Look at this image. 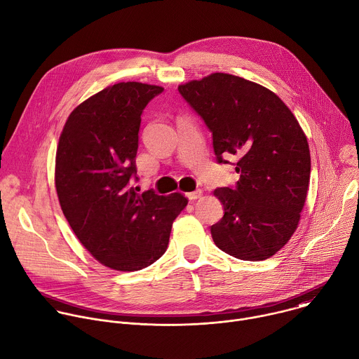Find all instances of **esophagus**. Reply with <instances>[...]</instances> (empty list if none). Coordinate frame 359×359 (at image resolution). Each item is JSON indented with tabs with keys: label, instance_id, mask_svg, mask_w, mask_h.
I'll return each instance as SVG.
<instances>
[{
	"label": "esophagus",
	"instance_id": "34e87169",
	"mask_svg": "<svg viewBox=\"0 0 359 359\" xmlns=\"http://www.w3.org/2000/svg\"><path fill=\"white\" fill-rule=\"evenodd\" d=\"M201 194H203V191H201L200 189H197V190H194V191L186 193V197H187L189 200H197V198L201 197Z\"/></svg>",
	"mask_w": 359,
	"mask_h": 359
}]
</instances>
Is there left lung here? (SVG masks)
Instances as JSON below:
<instances>
[{
    "instance_id": "1",
    "label": "left lung",
    "mask_w": 359,
    "mask_h": 359,
    "mask_svg": "<svg viewBox=\"0 0 359 359\" xmlns=\"http://www.w3.org/2000/svg\"><path fill=\"white\" fill-rule=\"evenodd\" d=\"M179 93L211 131L218 163L236 158V186L214 190L224 205L211 225L215 245L243 261L271 258L294 233L310 183V149L296 116L273 91L226 73Z\"/></svg>"
}]
</instances>
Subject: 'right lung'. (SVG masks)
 I'll list each match as a JSON object with an SVG mask.
<instances>
[{
    "label": "right lung",
    "mask_w": 359,
    "mask_h": 359,
    "mask_svg": "<svg viewBox=\"0 0 359 359\" xmlns=\"http://www.w3.org/2000/svg\"><path fill=\"white\" fill-rule=\"evenodd\" d=\"M162 91L138 81L109 86L72 111L59 138L55 184L62 211L83 247L115 271L158 261L187 205L182 193L140 194L130 186L142 111Z\"/></svg>",
    "instance_id": "1"
}]
</instances>
